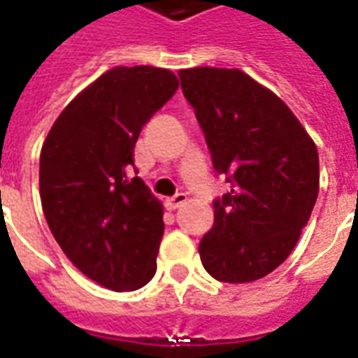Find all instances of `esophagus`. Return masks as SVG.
Returning a JSON list of instances; mask_svg holds the SVG:
<instances>
[{
    "instance_id": "1",
    "label": "esophagus",
    "mask_w": 358,
    "mask_h": 358,
    "mask_svg": "<svg viewBox=\"0 0 358 358\" xmlns=\"http://www.w3.org/2000/svg\"><path fill=\"white\" fill-rule=\"evenodd\" d=\"M186 199H187L186 194H184V192H178L176 196H172V197H169V199H166V207L174 211V209H178L182 203H186Z\"/></svg>"
}]
</instances>
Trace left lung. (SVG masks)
<instances>
[{"instance_id": "obj_1", "label": "left lung", "mask_w": 358, "mask_h": 358, "mask_svg": "<svg viewBox=\"0 0 358 358\" xmlns=\"http://www.w3.org/2000/svg\"><path fill=\"white\" fill-rule=\"evenodd\" d=\"M178 75L213 169L231 184L215 197L201 264L222 283L262 279L289 257L312 215L316 145L289 106L244 71L194 67Z\"/></svg>"}]
</instances>
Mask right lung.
I'll return each instance as SVG.
<instances>
[{"instance_id": "obj_1", "label": "right lung", "mask_w": 358, "mask_h": 358, "mask_svg": "<svg viewBox=\"0 0 358 358\" xmlns=\"http://www.w3.org/2000/svg\"><path fill=\"white\" fill-rule=\"evenodd\" d=\"M176 89L169 69L114 67L67 104L42 145L50 231L81 273L112 291H136L157 271L162 205L131 174L134 149Z\"/></svg>"}]
</instances>
